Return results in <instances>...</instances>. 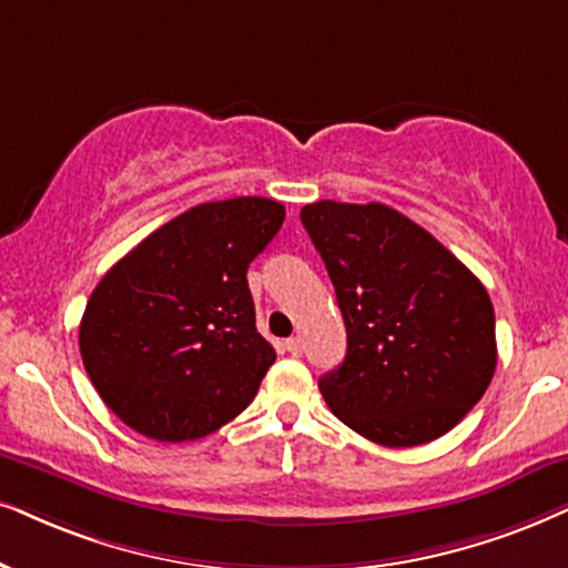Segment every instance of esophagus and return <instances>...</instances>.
Returning <instances> with one entry per match:
<instances>
[{"label":"esophagus","mask_w":568,"mask_h":568,"mask_svg":"<svg viewBox=\"0 0 568 568\" xmlns=\"http://www.w3.org/2000/svg\"><path fill=\"white\" fill-rule=\"evenodd\" d=\"M285 348H288V354L301 356V351H304V341H301V337H288V341H285Z\"/></svg>","instance_id":"34e87169"}]
</instances>
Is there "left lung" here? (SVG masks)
<instances>
[{
    "instance_id": "left-lung-1",
    "label": "left lung",
    "mask_w": 568,
    "mask_h": 568,
    "mask_svg": "<svg viewBox=\"0 0 568 568\" xmlns=\"http://www.w3.org/2000/svg\"><path fill=\"white\" fill-rule=\"evenodd\" d=\"M301 222L348 335L343 364L320 379L329 412L387 448L454 429L498 364L485 285L435 235L377 201H314Z\"/></svg>"
}]
</instances>
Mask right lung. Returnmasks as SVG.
Segmentation results:
<instances>
[{"label": "right lung", "mask_w": 568, "mask_h": 568, "mask_svg": "<svg viewBox=\"0 0 568 568\" xmlns=\"http://www.w3.org/2000/svg\"><path fill=\"white\" fill-rule=\"evenodd\" d=\"M283 220L272 199L206 201L99 280L78 343L93 387L128 427L196 440L254 400L275 348L256 329L246 272Z\"/></svg>", "instance_id": "add662e5"}]
</instances>
